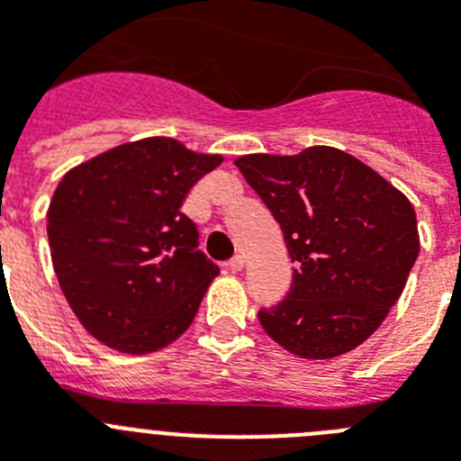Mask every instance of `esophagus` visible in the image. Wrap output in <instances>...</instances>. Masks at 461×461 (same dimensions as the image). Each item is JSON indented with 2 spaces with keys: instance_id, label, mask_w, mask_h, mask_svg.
<instances>
[{
  "instance_id": "obj_1",
  "label": "esophagus",
  "mask_w": 461,
  "mask_h": 461,
  "mask_svg": "<svg viewBox=\"0 0 461 461\" xmlns=\"http://www.w3.org/2000/svg\"><path fill=\"white\" fill-rule=\"evenodd\" d=\"M244 267V258L242 256H233V258L228 260V270L230 272H240Z\"/></svg>"
}]
</instances>
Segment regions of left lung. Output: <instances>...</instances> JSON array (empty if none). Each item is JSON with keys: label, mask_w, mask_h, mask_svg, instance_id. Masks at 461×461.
Returning <instances> with one entry per match:
<instances>
[{"label": "left lung", "mask_w": 461, "mask_h": 461, "mask_svg": "<svg viewBox=\"0 0 461 461\" xmlns=\"http://www.w3.org/2000/svg\"><path fill=\"white\" fill-rule=\"evenodd\" d=\"M295 263L288 295L258 321L286 351L328 360L376 332L399 300L420 238L415 210L376 170L335 148L235 161Z\"/></svg>", "instance_id": "left-lung-1"}]
</instances>
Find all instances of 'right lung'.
Returning <instances> with one entry per match:
<instances>
[{"instance_id":"1","label":"right lung","mask_w":461,"mask_h":461,"mask_svg":"<svg viewBox=\"0 0 461 461\" xmlns=\"http://www.w3.org/2000/svg\"><path fill=\"white\" fill-rule=\"evenodd\" d=\"M221 161L173 138H142L64 175L48 207V242L89 335L142 356L189 328L219 267L198 249L182 203Z\"/></svg>"}]
</instances>
